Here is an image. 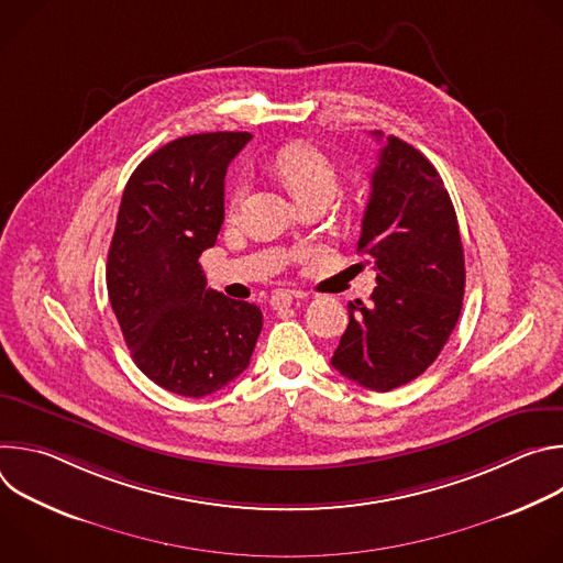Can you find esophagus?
<instances>
[{"label":"esophagus","instance_id":"obj_1","mask_svg":"<svg viewBox=\"0 0 563 563\" xmlns=\"http://www.w3.org/2000/svg\"><path fill=\"white\" fill-rule=\"evenodd\" d=\"M272 307L274 309H287V307H291V302H294V294L291 291H274L272 294Z\"/></svg>","mask_w":563,"mask_h":563}]
</instances>
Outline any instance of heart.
<instances>
[{
    "mask_svg": "<svg viewBox=\"0 0 563 563\" xmlns=\"http://www.w3.org/2000/svg\"><path fill=\"white\" fill-rule=\"evenodd\" d=\"M272 167L298 202H305L311 198L332 200V196L339 189L336 165L323 151H318L316 146L305 144V142H291V144L283 146L274 155ZM247 191H250L247 180H240L233 187L231 198H229L231 213H235L240 209V205L245 202Z\"/></svg>",
    "mask_w": 563,
    "mask_h": 563,
    "instance_id": "b5f03b06",
    "label": "heart"
}]
</instances>
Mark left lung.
I'll return each instance as SVG.
<instances>
[{
    "mask_svg": "<svg viewBox=\"0 0 563 563\" xmlns=\"http://www.w3.org/2000/svg\"><path fill=\"white\" fill-rule=\"evenodd\" d=\"M372 174L358 252L376 269L369 305H347L350 325L332 365L389 391L421 376L448 343L463 305L465 261L456 213L430 159L394 135Z\"/></svg>",
    "mask_w": 563,
    "mask_h": 563,
    "instance_id": "8db88e82",
    "label": "left lung"
}]
</instances>
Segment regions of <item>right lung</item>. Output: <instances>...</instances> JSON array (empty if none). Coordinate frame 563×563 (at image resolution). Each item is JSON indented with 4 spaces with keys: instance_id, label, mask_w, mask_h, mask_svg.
Returning <instances> with one entry per match:
<instances>
[{
    "instance_id": "right-lung-1",
    "label": "right lung",
    "mask_w": 563,
    "mask_h": 563,
    "mask_svg": "<svg viewBox=\"0 0 563 563\" xmlns=\"http://www.w3.org/2000/svg\"><path fill=\"white\" fill-rule=\"evenodd\" d=\"M252 133L178 137L131 174L107 263L109 300L135 365L200 398L243 374L263 330L254 302L207 287L198 263L224 220V176Z\"/></svg>"
}]
</instances>
